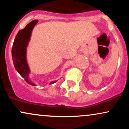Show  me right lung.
Instances as JSON below:
<instances>
[{
  "label": "right lung",
  "mask_w": 129,
  "mask_h": 129,
  "mask_svg": "<svg viewBox=\"0 0 129 129\" xmlns=\"http://www.w3.org/2000/svg\"><path fill=\"white\" fill-rule=\"evenodd\" d=\"M37 23L38 20H33L17 33L11 50L13 63L16 70L26 82L31 85H35V84L29 81L28 78L29 69L26 62V50L33 28ZM56 81H53L50 84Z\"/></svg>",
  "instance_id": "1"
}]
</instances>
